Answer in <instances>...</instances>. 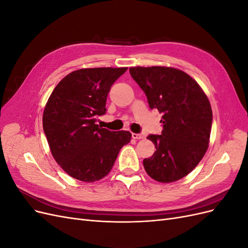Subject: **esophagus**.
Instances as JSON below:
<instances>
[{"instance_id": "obj_1", "label": "esophagus", "mask_w": 248, "mask_h": 248, "mask_svg": "<svg viewBox=\"0 0 248 248\" xmlns=\"http://www.w3.org/2000/svg\"><path fill=\"white\" fill-rule=\"evenodd\" d=\"M132 138L134 140H141V139H144V136H142V134H140V133H133L132 132Z\"/></svg>"}]
</instances>
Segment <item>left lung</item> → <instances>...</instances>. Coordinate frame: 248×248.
Here are the masks:
<instances>
[{"instance_id": "8db88e82", "label": "left lung", "mask_w": 248, "mask_h": 248, "mask_svg": "<svg viewBox=\"0 0 248 248\" xmlns=\"http://www.w3.org/2000/svg\"><path fill=\"white\" fill-rule=\"evenodd\" d=\"M132 78L145 92L149 107L162 112L160 136L147 138L155 145L142 163L160 183L178 181L196 168L207 152L212 108L198 82L184 71L166 66L130 67Z\"/></svg>"}]
</instances>
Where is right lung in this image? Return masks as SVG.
Returning <instances> with one entry per match:
<instances>
[{
	"label": "right lung",
	"mask_w": 248,
	"mask_h": 248,
	"mask_svg": "<svg viewBox=\"0 0 248 248\" xmlns=\"http://www.w3.org/2000/svg\"><path fill=\"white\" fill-rule=\"evenodd\" d=\"M126 70L98 67L72 71L56 86L44 108L42 124L51 155L79 181L106 177L131 140L129 131H109L96 124L98 116L106 114L111 85Z\"/></svg>",
	"instance_id": "add662e5"
}]
</instances>
